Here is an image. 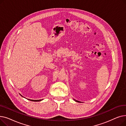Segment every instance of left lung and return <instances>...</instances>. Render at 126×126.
Returning <instances> with one entry per match:
<instances>
[{"instance_id":"left-lung-1","label":"left lung","mask_w":126,"mask_h":126,"mask_svg":"<svg viewBox=\"0 0 126 126\" xmlns=\"http://www.w3.org/2000/svg\"><path fill=\"white\" fill-rule=\"evenodd\" d=\"M74 100L75 101L77 102H79V103H81V102H80V101H77V100H75V99H74Z\"/></svg>"}]
</instances>
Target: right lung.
Here are the masks:
<instances>
[{"label": "right lung", "instance_id": "1", "mask_svg": "<svg viewBox=\"0 0 126 126\" xmlns=\"http://www.w3.org/2000/svg\"><path fill=\"white\" fill-rule=\"evenodd\" d=\"M20 95L21 96H22L23 97H23L22 95H21L20 94ZM28 100H30V101H33V102H39V101H42L43 100V99H42V100H30V99H28Z\"/></svg>", "mask_w": 126, "mask_h": 126}]
</instances>
